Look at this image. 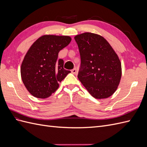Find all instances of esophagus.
<instances>
[{"label":"esophagus","instance_id":"34e87169","mask_svg":"<svg viewBox=\"0 0 147 147\" xmlns=\"http://www.w3.org/2000/svg\"><path fill=\"white\" fill-rule=\"evenodd\" d=\"M71 72H72V73L74 74H76V73H77V69H76V68L73 69L72 70H71Z\"/></svg>","mask_w":147,"mask_h":147}]
</instances>
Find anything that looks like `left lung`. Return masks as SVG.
Returning <instances> with one entry per match:
<instances>
[{
    "mask_svg": "<svg viewBox=\"0 0 147 147\" xmlns=\"http://www.w3.org/2000/svg\"><path fill=\"white\" fill-rule=\"evenodd\" d=\"M74 38L81 57L79 80L96 99L111 96L117 90L122 74L117 54L100 35L85 32Z\"/></svg>",
    "mask_w": 147,
    "mask_h": 147,
    "instance_id": "8db88e82",
    "label": "left lung"
}]
</instances>
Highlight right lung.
I'll list each match as a JSON object with an SVG mask.
<instances>
[{
    "mask_svg": "<svg viewBox=\"0 0 147 147\" xmlns=\"http://www.w3.org/2000/svg\"><path fill=\"white\" fill-rule=\"evenodd\" d=\"M66 35H44L34 42L24 57L21 76L25 87L33 96L45 99L59 88V83L70 70L64 69L58 53L71 42Z\"/></svg>",
    "mask_w": 147,
    "mask_h": 147,
    "instance_id": "1",
    "label": "right lung"
}]
</instances>
